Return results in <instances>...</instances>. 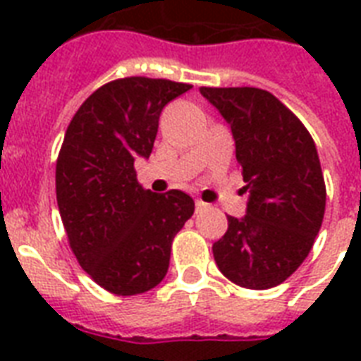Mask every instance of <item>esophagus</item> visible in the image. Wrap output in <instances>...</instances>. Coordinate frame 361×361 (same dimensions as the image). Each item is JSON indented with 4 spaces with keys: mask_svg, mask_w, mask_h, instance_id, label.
Instances as JSON below:
<instances>
[{
    "mask_svg": "<svg viewBox=\"0 0 361 361\" xmlns=\"http://www.w3.org/2000/svg\"><path fill=\"white\" fill-rule=\"evenodd\" d=\"M195 204H197V212H202V209L208 208V204L202 202V200H197V202H195Z\"/></svg>",
    "mask_w": 361,
    "mask_h": 361,
    "instance_id": "34e87169",
    "label": "esophagus"
}]
</instances>
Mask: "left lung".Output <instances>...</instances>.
I'll use <instances>...</instances> for the list:
<instances>
[{"label": "left lung", "mask_w": 361, "mask_h": 361, "mask_svg": "<svg viewBox=\"0 0 361 361\" xmlns=\"http://www.w3.org/2000/svg\"><path fill=\"white\" fill-rule=\"evenodd\" d=\"M231 125L249 192L245 217L228 215L214 243L221 274L266 290L281 285L307 258L326 209L319 153L305 125L279 99L258 87H200Z\"/></svg>", "instance_id": "left-lung-1"}]
</instances>
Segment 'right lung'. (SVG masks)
Here are the masks:
<instances>
[{"mask_svg":"<svg viewBox=\"0 0 361 361\" xmlns=\"http://www.w3.org/2000/svg\"><path fill=\"white\" fill-rule=\"evenodd\" d=\"M191 84L127 76L82 103L56 161V198L69 245L104 290L136 296L169 271L172 240L195 212L183 191L152 192L135 159L149 157L161 110Z\"/></svg>","mask_w":361,"mask_h":361,"instance_id":"obj_1","label":"right lung"}]
</instances>
